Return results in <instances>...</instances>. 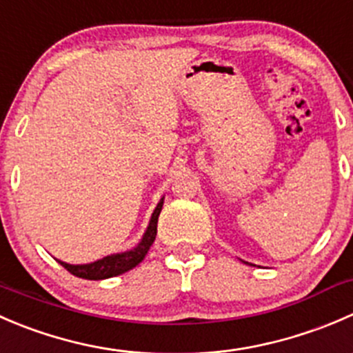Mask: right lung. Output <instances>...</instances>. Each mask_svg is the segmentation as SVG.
I'll return each instance as SVG.
<instances>
[{
	"label": "right lung",
	"instance_id": "right-lung-1",
	"mask_svg": "<svg viewBox=\"0 0 353 353\" xmlns=\"http://www.w3.org/2000/svg\"><path fill=\"white\" fill-rule=\"evenodd\" d=\"M163 201H165V197L158 202L144 236H142V240L134 247V249L127 250V252L111 254V256H106L103 257V259L94 261V263L89 264H68L63 263V261H58V263L61 264L66 271H70L73 276L83 278V280H106V278H113L118 276V274L127 273V271H130L132 268H135L139 263L144 261L149 247H151L152 242L156 240V233H158V218L159 212H161L163 209Z\"/></svg>",
	"mask_w": 353,
	"mask_h": 353
}]
</instances>
